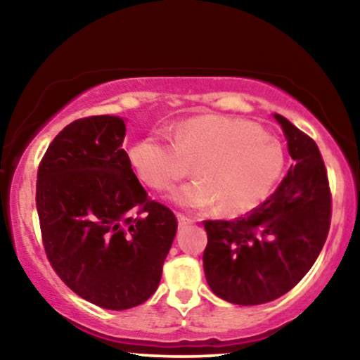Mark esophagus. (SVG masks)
I'll return each mask as SVG.
<instances>
[{
    "instance_id": "esophagus-1",
    "label": "esophagus",
    "mask_w": 360,
    "mask_h": 360,
    "mask_svg": "<svg viewBox=\"0 0 360 360\" xmlns=\"http://www.w3.org/2000/svg\"><path fill=\"white\" fill-rule=\"evenodd\" d=\"M176 219H179L180 228H184V226H188V224H193L195 223V219H191L190 216H185V214H181V213L176 214Z\"/></svg>"
}]
</instances>
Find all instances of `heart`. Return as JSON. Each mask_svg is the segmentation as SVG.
<instances>
[{"label":"heart","mask_w":360,"mask_h":360,"mask_svg":"<svg viewBox=\"0 0 360 360\" xmlns=\"http://www.w3.org/2000/svg\"><path fill=\"white\" fill-rule=\"evenodd\" d=\"M137 180L167 191L190 172L198 179L176 188L172 200L184 208L244 214L267 198L285 167L282 146L250 121L218 115L190 117L172 131V141L149 132L127 147Z\"/></svg>","instance_id":"obj_1"}]
</instances>
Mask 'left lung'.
Instances as JSON below:
<instances>
[{"label":"left lung","mask_w":360,"mask_h":360,"mask_svg":"<svg viewBox=\"0 0 360 360\" xmlns=\"http://www.w3.org/2000/svg\"><path fill=\"white\" fill-rule=\"evenodd\" d=\"M282 126L295 160L278 188L244 218L203 221L206 282L234 304H262L290 292L313 267L331 224V190L311 137L287 117Z\"/></svg>","instance_id":"obj_1"}]
</instances>
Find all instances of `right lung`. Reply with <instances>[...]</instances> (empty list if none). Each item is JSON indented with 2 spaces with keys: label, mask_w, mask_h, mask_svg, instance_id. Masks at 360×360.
Returning <instances> with one entry per match:
<instances>
[{
  "label": "right lung",
  "mask_w": 360,
  "mask_h": 360,
  "mask_svg": "<svg viewBox=\"0 0 360 360\" xmlns=\"http://www.w3.org/2000/svg\"><path fill=\"white\" fill-rule=\"evenodd\" d=\"M120 116H90L56 136L37 170L36 206L47 259L72 292L129 309L159 287L176 218L150 200L122 149Z\"/></svg>",
  "instance_id": "obj_1"
}]
</instances>
